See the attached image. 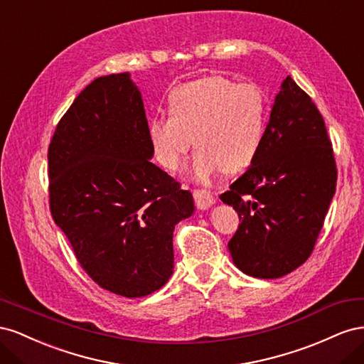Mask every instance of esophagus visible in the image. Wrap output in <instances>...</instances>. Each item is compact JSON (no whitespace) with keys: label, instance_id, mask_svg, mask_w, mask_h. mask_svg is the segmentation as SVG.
I'll return each mask as SVG.
<instances>
[{"label":"esophagus","instance_id":"1","mask_svg":"<svg viewBox=\"0 0 364 364\" xmlns=\"http://www.w3.org/2000/svg\"><path fill=\"white\" fill-rule=\"evenodd\" d=\"M193 196H194V202L199 209H208L215 203L214 196L208 190H194Z\"/></svg>","mask_w":364,"mask_h":364}]
</instances>
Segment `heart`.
Segmentation results:
<instances>
[{
	"label": "heart",
	"instance_id": "b5f03b06",
	"mask_svg": "<svg viewBox=\"0 0 364 364\" xmlns=\"http://www.w3.org/2000/svg\"><path fill=\"white\" fill-rule=\"evenodd\" d=\"M170 115L153 117L147 135L156 161L178 170L185 153L199 146L191 162L197 182L225 171H243L255 161L267 126L266 97L257 85L211 75L183 83L170 92Z\"/></svg>",
	"mask_w": 364,
	"mask_h": 364
}]
</instances>
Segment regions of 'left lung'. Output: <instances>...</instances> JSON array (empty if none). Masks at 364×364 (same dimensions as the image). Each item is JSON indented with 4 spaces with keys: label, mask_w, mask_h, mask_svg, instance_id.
Listing matches in <instances>:
<instances>
[{
    "label": "left lung",
    "mask_w": 364,
    "mask_h": 364,
    "mask_svg": "<svg viewBox=\"0 0 364 364\" xmlns=\"http://www.w3.org/2000/svg\"><path fill=\"white\" fill-rule=\"evenodd\" d=\"M331 146L318 109L287 75L255 161L220 196L240 217L228 247L241 272L277 279L311 255L336 193Z\"/></svg>",
    "instance_id": "left-lung-1"
}]
</instances>
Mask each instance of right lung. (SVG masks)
I'll return each instance as SVG.
<instances>
[{"label":"right lung","instance_id":"right-lung-1","mask_svg":"<svg viewBox=\"0 0 364 364\" xmlns=\"http://www.w3.org/2000/svg\"><path fill=\"white\" fill-rule=\"evenodd\" d=\"M147 118L129 73L98 77L77 95L48 147L50 209L77 261L124 297L173 274V230L193 194L150 159Z\"/></svg>","mask_w":364,"mask_h":364}]
</instances>
